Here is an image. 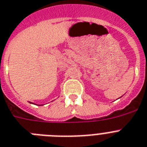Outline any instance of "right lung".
<instances>
[{
    "instance_id": "1",
    "label": "right lung",
    "mask_w": 147,
    "mask_h": 147,
    "mask_svg": "<svg viewBox=\"0 0 147 147\" xmlns=\"http://www.w3.org/2000/svg\"><path fill=\"white\" fill-rule=\"evenodd\" d=\"M30 103H32V102H30ZM32 104H33V103H32ZM39 106H43V105H39Z\"/></svg>"
}]
</instances>
